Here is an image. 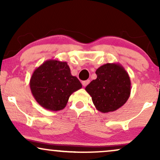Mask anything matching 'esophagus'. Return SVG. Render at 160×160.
Masks as SVG:
<instances>
[{"instance_id":"34e87169","label":"esophagus","mask_w":160,"mask_h":160,"mask_svg":"<svg viewBox=\"0 0 160 160\" xmlns=\"http://www.w3.org/2000/svg\"><path fill=\"white\" fill-rule=\"evenodd\" d=\"M89 82H90V81H89V80H84V81H82V86H86L88 85V84L89 83Z\"/></svg>"}]
</instances>
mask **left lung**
Listing matches in <instances>:
<instances>
[{
  "instance_id": "1",
  "label": "left lung",
  "mask_w": 160,
  "mask_h": 160,
  "mask_svg": "<svg viewBox=\"0 0 160 160\" xmlns=\"http://www.w3.org/2000/svg\"><path fill=\"white\" fill-rule=\"evenodd\" d=\"M97 78L85 88L95 108L102 113L117 111L127 102L131 93L128 73L119 63H107L95 71Z\"/></svg>"
}]
</instances>
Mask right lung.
<instances>
[{
	"label": "right lung",
	"instance_id": "1",
	"mask_svg": "<svg viewBox=\"0 0 160 160\" xmlns=\"http://www.w3.org/2000/svg\"><path fill=\"white\" fill-rule=\"evenodd\" d=\"M29 85L37 102L52 111L64 109L71 95L82 88L78 78L71 75L67 62L56 59L47 60L37 68Z\"/></svg>",
	"mask_w": 160,
	"mask_h": 160
}]
</instances>
